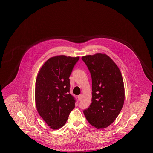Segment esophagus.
<instances>
[{"label": "esophagus", "instance_id": "esophagus-1", "mask_svg": "<svg viewBox=\"0 0 153 153\" xmlns=\"http://www.w3.org/2000/svg\"><path fill=\"white\" fill-rule=\"evenodd\" d=\"M77 97H78V99H79V100L80 101V100H81V99H82V95H79Z\"/></svg>", "mask_w": 153, "mask_h": 153}]
</instances>
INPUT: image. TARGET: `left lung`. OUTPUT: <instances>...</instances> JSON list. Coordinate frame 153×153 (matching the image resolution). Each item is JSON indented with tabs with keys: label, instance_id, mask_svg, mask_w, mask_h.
I'll return each mask as SVG.
<instances>
[{
	"label": "left lung",
	"instance_id": "1",
	"mask_svg": "<svg viewBox=\"0 0 153 153\" xmlns=\"http://www.w3.org/2000/svg\"><path fill=\"white\" fill-rule=\"evenodd\" d=\"M92 77V102L84 114L97 129L109 126L117 119L124 102V86L120 69L105 54L82 57Z\"/></svg>",
	"mask_w": 153,
	"mask_h": 153
}]
</instances>
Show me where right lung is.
Masks as SVG:
<instances>
[{
    "instance_id": "1",
    "label": "right lung",
    "mask_w": 153,
    "mask_h": 153,
    "mask_svg": "<svg viewBox=\"0 0 153 153\" xmlns=\"http://www.w3.org/2000/svg\"><path fill=\"white\" fill-rule=\"evenodd\" d=\"M79 58L64 55L53 57L38 73L35 88L36 109L53 130L64 126L75 107L76 100L69 94V76Z\"/></svg>"
}]
</instances>
